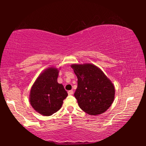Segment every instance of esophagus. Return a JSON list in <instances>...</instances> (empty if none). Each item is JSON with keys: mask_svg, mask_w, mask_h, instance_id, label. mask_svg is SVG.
I'll use <instances>...</instances> for the list:
<instances>
[{"mask_svg": "<svg viewBox=\"0 0 146 146\" xmlns=\"http://www.w3.org/2000/svg\"><path fill=\"white\" fill-rule=\"evenodd\" d=\"M73 90H70V91H68V95H73Z\"/></svg>", "mask_w": 146, "mask_h": 146, "instance_id": "1", "label": "esophagus"}]
</instances>
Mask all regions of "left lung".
<instances>
[{
    "instance_id": "8db88e82",
    "label": "left lung",
    "mask_w": 146,
    "mask_h": 146,
    "mask_svg": "<svg viewBox=\"0 0 146 146\" xmlns=\"http://www.w3.org/2000/svg\"><path fill=\"white\" fill-rule=\"evenodd\" d=\"M78 78L74 94L81 110L90 115L104 113L115 98V87L100 69L92 64H72Z\"/></svg>"
}]
</instances>
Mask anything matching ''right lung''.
<instances>
[{"mask_svg": "<svg viewBox=\"0 0 146 146\" xmlns=\"http://www.w3.org/2000/svg\"><path fill=\"white\" fill-rule=\"evenodd\" d=\"M58 70L49 68L42 73L32 86L29 101L36 112L50 116L62 107L68 93L64 86L57 82Z\"/></svg>", "mask_w": 146, "mask_h": 146, "instance_id": "add662e5", "label": "right lung"}]
</instances>
